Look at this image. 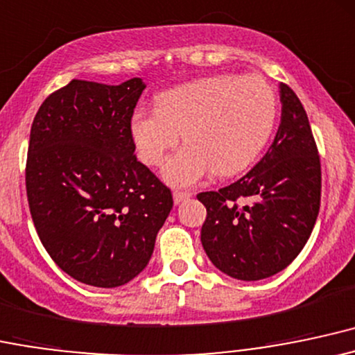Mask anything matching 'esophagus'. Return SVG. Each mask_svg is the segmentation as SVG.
Segmentation results:
<instances>
[{"label":"esophagus","mask_w":355,"mask_h":355,"mask_svg":"<svg viewBox=\"0 0 355 355\" xmlns=\"http://www.w3.org/2000/svg\"><path fill=\"white\" fill-rule=\"evenodd\" d=\"M193 194L191 193H186V191H174L173 198H174V205H181V202H184L186 199H189Z\"/></svg>","instance_id":"34e87169"}]
</instances>
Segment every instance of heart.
I'll return each instance as SVG.
<instances>
[{
	"instance_id": "1",
	"label": "heart",
	"mask_w": 355,
	"mask_h": 355,
	"mask_svg": "<svg viewBox=\"0 0 355 355\" xmlns=\"http://www.w3.org/2000/svg\"><path fill=\"white\" fill-rule=\"evenodd\" d=\"M157 109L135 110L130 137L141 161L161 166L184 132L188 144L164 166L174 188L211 173L233 176L260 156L277 121V95L260 75H213L162 92Z\"/></svg>"
}]
</instances>
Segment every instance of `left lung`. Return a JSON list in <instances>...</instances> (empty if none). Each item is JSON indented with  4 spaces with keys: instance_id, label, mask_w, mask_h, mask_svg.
<instances>
[{
    "instance_id": "1",
    "label": "left lung",
    "mask_w": 355,
    "mask_h": 355,
    "mask_svg": "<svg viewBox=\"0 0 355 355\" xmlns=\"http://www.w3.org/2000/svg\"><path fill=\"white\" fill-rule=\"evenodd\" d=\"M280 102V125L261 161L233 184L198 194L208 211L202 248L236 280H263L286 268L310 238L320 208V157L309 117L285 83Z\"/></svg>"
}]
</instances>
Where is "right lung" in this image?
<instances>
[{
    "instance_id": "add662e5",
    "label": "right lung",
    "mask_w": 355,
    "mask_h": 355,
    "mask_svg": "<svg viewBox=\"0 0 355 355\" xmlns=\"http://www.w3.org/2000/svg\"><path fill=\"white\" fill-rule=\"evenodd\" d=\"M146 83L71 80L33 119L26 196L51 260L77 282L125 285L149 263L173 194L134 156L130 119Z\"/></svg>"
}]
</instances>
